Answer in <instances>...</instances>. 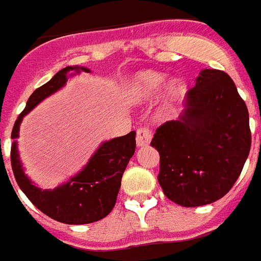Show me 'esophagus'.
<instances>
[{"instance_id":"obj_1","label":"esophagus","mask_w":261,"mask_h":261,"mask_svg":"<svg viewBox=\"0 0 261 261\" xmlns=\"http://www.w3.org/2000/svg\"><path fill=\"white\" fill-rule=\"evenodd\" d=\"M152 139V133L148 128H140L137 130V137H136V143L137 147H147L148 144L151 143Z\"/></svg>"}]
</instances>
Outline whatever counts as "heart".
I'll use <instances>...</instances> for the list:
<instances>
[{
	"mask_svg": "<svg viewBox=\"0 0 261 261\" xmlns=\"http://www.w3.org/2000/svg\"><path fill=\"white\" fill-rule=\"evenodd\" d=\"M166 76L162 72L140 71L130 76L125 89V97L130 102L149 101L155 97L161 86H163ZM182 94V85L176 79H172L164 85L159 95V112L162 114L170 112L179 101Z\"/></svg>",
	"mask_w": 261,
	"mask_h": 261,
	"instance_id": "b5f03b06",
	"label": "heart"
}]
</instances>
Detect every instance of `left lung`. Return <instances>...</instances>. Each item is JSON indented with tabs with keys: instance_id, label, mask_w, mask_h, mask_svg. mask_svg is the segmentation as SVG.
I'll use <instances>...</instances> for the list:
<instances>
[{
	"instance_id": "obj_1",
	"label": "left lung",
	"mask_w": 261,
	"mask_h": 261,
	"mask_svg": "<svg viewBox=\"0 0 261 261\" xmlns=\"http://www.w3.org/2000/svg\"><path fill=\"white\" fill-rule=\"evenodd\" d=\"M159 185L185 207L213 203L236 183L251 149L249 114L226 72L206 68L186 94L178 120L156 129Z\"/></svg>"
}]
</instances>
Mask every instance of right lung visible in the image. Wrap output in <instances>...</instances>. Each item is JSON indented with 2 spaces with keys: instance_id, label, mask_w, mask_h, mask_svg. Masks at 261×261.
I'll use <instances>...</instances> for the list:
<instances>
[{
  "instance_id": "obj_1",
  "label": "right lung",
  "mask_w": 261,
  "mask_h": 261,
  "mask_svg": "<svg viewBox=\"0 0 261 261\" xmlns=\"http://www.w3.org/2000/svg\"><path fill=\"white\" fill-rule=\"evenodd\" d=\"M82 71L90 72V70L79 66H68L33 91L12 130L13 143L10 149V162L18 187L40 212L51 217L52 220L68 225L91 224L102 220L113 210L122 174L136 149L135 130L125 136L103 141L78 174L71 176L67 182L60 183L55 189L43 190L25 174L17 147L22 118L45 98L64 87L68 79Z\"/></svg>"
}]
</instances>
